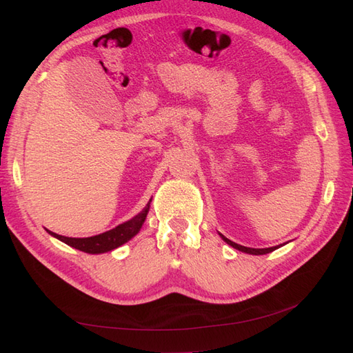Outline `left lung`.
Here are the masks:
<instances>
[{"label":"left lung","mask_w":353,"mask_h":353,"mask_svg":"<svg viewBox=\"0 0 353 353\" xmlns=\"http://www.w3.org/2000/svg\"><path fill=\"white\" fill-rule=\"evenodd\" d=\"M219 236L222 237V240H223V241H225L227 244H230L231 248L237 249V250H240V252H244V253H249V254H266V253H271V252H274L275 249H279V245H274V248H266V249H252V248H244V245H240V244H237V243H234V241L228 240L225 236H222V234H219Z\"/></svg>","instance_id":"8db88e82"}]
</instances>
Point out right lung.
<instances>
[{
  "label": "right lung",
  "mask_w": 353,
  "mask_h": 353,
  "mask_svg": "<svg viewBox=\"0 0 353 353\" xmlns=\"http://www.w3.org/2000/svg\"><path fill=\"white\" fill-rule=\"evenodd\" d=\"M152 201V200H150ZM150 201L147 203V206L135 215L132 219L126 221L121 225H117L116 228L105 231L103 234H99V236H92L87 239H72V237H65V236H59L56 232L48 231L52 237L59 239L60 241L66 243L68 245L73 249H78L85 253H91V254H99V253H105L119 248V245L125 244L126 241H130L134 236H137L138 231L141 230L143 223L147 218L148 209H150Z\"/></svg>",
  "instance_id": "add662e5"
}]
</instances>
